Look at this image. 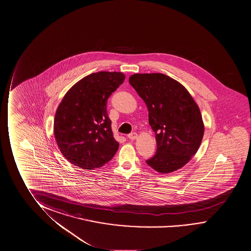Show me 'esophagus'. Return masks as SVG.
<instances>
[{
  "instance_id": "1",
  "label": "esophagus",
  "mask_w": 251,
  "mask_h": 251,
  "mask_svg": "<svg viewBox=\"0 0 251 251\" xmlns=\"http://www.w3.org/2000/svg\"><path fill=\"white\" fill-rule=\"evenodd\" d=\"M128 138L129 139H131V140H134V139H137L138 138V134L136 133V132H131L130 134H128Z\"/></svg>"
}]
</instances>
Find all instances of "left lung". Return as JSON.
I'll list each match as a JSON object with an SVG mask.
<instances>
[{
    "label": "left lung",
    "instance_id": "left-lung-1",
    "mask_svg": "<svg viewBox=\"0 0 251 251\" xmlns=\"http://www.w3.org/2000/svg\"><path fill=\"white\" fill-rule=\"evenodd\" d=\"M129 82L146 103L157 141V151L147 165L163 174L182 168L203 137L199 105L182 84L163 74H135Z\"/></svg>",
    "mask_w": 251,
    "mask_h": 251
}]
</instances>
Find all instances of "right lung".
Segmentation results:
<instances>
[{"instance_id":"obj_1","label":"right lung","mask_w":251,"mask_h":251,"mask_svg":"<svg viewBox=\"0 0 251 251\" xmlns=\"http://www.w3.org/2000/svg\"><path fill=\"white\" fill-rule=\"evenodd\" d=\"M120 72H99L75 84L54 117L53 131L64 157L81 169L100 168L119 149L106 112L107 100L124 82Z\"/></svg>"}]
</instances>
